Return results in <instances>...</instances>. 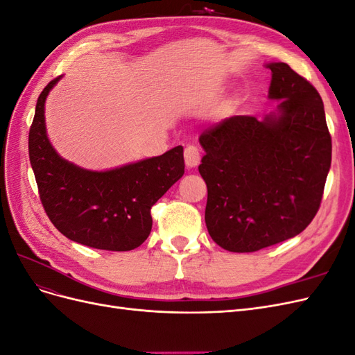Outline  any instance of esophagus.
<instances>
[{
	"label": "esophagus",
	"instance_id": "1",
	"mask_svg": "<svg viewBox=\"0 0 355 355\" xmlns=\"http://www.w3.org/2000/svg\"><path fill=\"white\" fill-rule=\"evenodd\" d=\"M185 164L188 168H192V167H197L200 164V151L196 145H188L185 148Z\"/></svg>",
	"mask_w": 355,
	"mask_h": 355
}]
</instances>
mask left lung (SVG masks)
Listing matches in <instances>:
<instances>
[{
  "label": "left lung",
  "instance_id": "1",
  "mask_svg": "<svg viewBox=\"0 0 355 355\" xmlns=\"http://www.w3.org/2000/svg\"><path fill=\"white\" fill-rule=\"evenodd\" d=\"M277 115H234L200 136L206 225L222 249L247 253L302 232L317 214L331 137L315 87L287 63H270Z\"/></svg>",
  "mask_w": 355,
  "mask_h": 355
}]
</instances>
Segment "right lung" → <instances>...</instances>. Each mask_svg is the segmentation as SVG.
I'll use <instances>...</instances> for the list:
<instances>
[{
    "instance_id": "right-lung-1",
    "label": "right lung",
    "mask_w": 355,
    "mask_h": 355,
    "mask_svg": "<svg viewBox=\"0 0 355 355\" xmlns=\"http://www.w3.org/2000/svg\"><path fill=\"white\" fill-rule=\"evenodd\" d=\"M59 80L41 92L29 128V159L42 207L75 243L111 252L133 250L151 232V207L185 173L184 148L108 171L71 164L56 154L46 135L44 103Z\"/></svg>"
}]
</instances>
